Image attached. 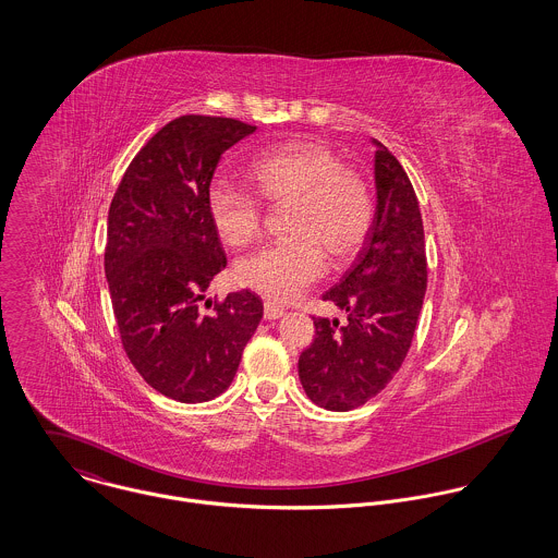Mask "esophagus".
Returning a JSON list of instances; mask_svg holds the SVG:
<instances>
[{
  "label": "esophagus",
  "mask_w": 558,
  "mask_h": 558,
  "mask_svg": "<svg viewBox=\"0 0 558 558\" xmlns=\"http://www.w3.org/2000/svg\"><path fill=\"white\" fill-rule=\"evenodd\" d=\"M283 314H286V310H283V307L272 305V303H264V318L279 319Z\"/></svg>",
  "instance_id": "obj_1"
}]
</instances>
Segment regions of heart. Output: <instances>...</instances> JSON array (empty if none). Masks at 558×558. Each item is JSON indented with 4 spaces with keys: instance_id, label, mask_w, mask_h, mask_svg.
<instances>
[{
    "instance_id": "b5f03b06",
    "label": "heart",
    "mask_w": 558,
    "mask_h": 558,
    "mask_svg": "<svg viewBox=\"0 0 558 558\" xmlns=\"http://www.w3.org/2000/svg\"><path fill=\"white\" fill-rule=\"evenodd\" d=\"M257 197L270 206L290 204L288 239L270 242L240 259V283L275 303H288L316 283L324 253L341 264L359 253L374 223V199L367 180L318 144H288L248 165ZM257 197L217 180L208 189L210 223L228 246H244L262 226Z\"/></svg>"
}]
</instances>
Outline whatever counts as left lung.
Listing matches in <instances>:
<instances>
[{
  "label": "left lung",
  "instance_id": "1",
  "mask_svg": "<svg viewBox=\"0 0 558 558\" xmlns=\"http://www.w3.org/2000/svg\"><path fill=\"white\" fill-rule=\"evenodd\" d=\"M376 215L354 264L322 299L348 319L314 318L316 337L299 359L301 385L319 408L348 412L376 398L398 374L427 288L418 202L399 160L374 140Z\"/></svg>",
  "mask_w": 558,
  "mask_h": 558
}]
</instances>
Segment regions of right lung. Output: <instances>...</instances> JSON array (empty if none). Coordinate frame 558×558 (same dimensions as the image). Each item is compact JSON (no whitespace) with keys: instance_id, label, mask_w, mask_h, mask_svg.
Masks as SVG:
<instances>
[{"instance_id":"right-lung-1","label":"right lung","mask_w":558,"mask_h":558,"mask_svg":"<svg viewBox=\"0 0 558 558\" xmlns=\"http://www.w3.org/2000/svg\"><path fill=\"white\" fill-rule=\"evenodd\" d=\"M255 126L234 118L180 116L124 171L109 206L105 275L126 356L165 398L199 403L234 380L264 305L232 292L197 303L226 268L206 197L221 155Z\"/></svg>"}]
</instances>
